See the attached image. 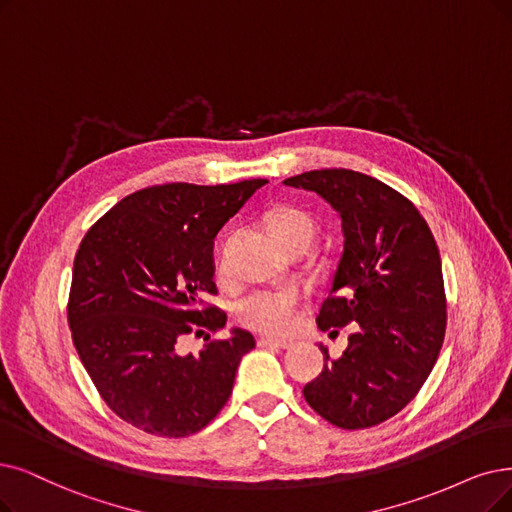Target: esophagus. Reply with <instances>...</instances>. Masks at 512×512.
<instances>
[{
	"mask_svg": "<svg viewBox=\"0 0 512 512\" xmlns=\"http://www.w3.org/2000/svg\"><path fill=\"white\" fill-rule=\"evenodd\" d=\"M258 346L262 349H290L292 340H277V338H258Z\"/></svg>",
	"mask_w": 512,
	"mask_h": 512,
	"instance_id": "esophagus-1",
	"label": "esophagus"
}]
</instances>
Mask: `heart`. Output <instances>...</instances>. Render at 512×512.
<instances>
[{
	"label": "heart",
	"mask_w": 512,
	"mask_h": 512,
	"mask_svg": "<svg viewBox=\"0 0 512 512\" xmlns=\"http://www.w3.org/2000/svg\"><path fill=\"white\" fill-rule=\"evenodd\" d=\"M267 231L279 248L311 245L315 237V220L304 210L281 206L267 214ZM222 269V262H220ZM300 296L296 290H262L239 302L241 321L260 334H285L296 321Z\"/></svg>",
	"instance_id": "b5f03b06"
}]
</instances>
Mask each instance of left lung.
Instances as JSON below:
<instances>
[{
	"instance_id": "left-lung-1",
	"label": "left lung",
	"mask_w": 512,
	"mask_h": 512,
	"mask_svg": "<svg viewBox=\"0 0 512 512\" xmlns=\"http://www.w3.org/2000/svg\"><path fill=\"white\" fill-rule=\"evenodd\" d=\"M315 191L340 214L344 252L317 315L330 336L353 323L349 346L304 386L330 424L370 428L399 414L433 372L445 338L447 302L435 237L414 203L384 182L344 168L283 180Z\"/></svg>"
}]
</instances>
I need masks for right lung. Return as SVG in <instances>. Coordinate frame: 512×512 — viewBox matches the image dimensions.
Instances as JSON below:
<instances>
[{
    "label": "right lung",
    "instance_id": "right-lung-1",
    "mask_svg": "<svg viewBox=\"0 0 512 512\" xmlns=\"http://www.w3.org/2000/svg\"><path fill=\"white\" fill-rule=\"evenodd\" d=\"M264 178L136 191L96 220L73 262L69 327L77 355L111 410L149 435L189 437L229 401L254 336L233 330L193 356L177 342L218 332L214 237Z\"/></svg>",
    "mask_w": 512,
    "mask_h": 512
}]
</instances>
